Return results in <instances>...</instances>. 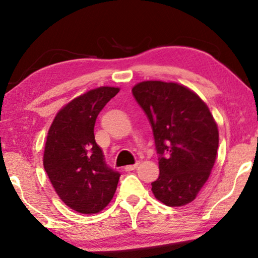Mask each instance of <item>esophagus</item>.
<instances>
[{"mask_svg":"<svg viewBox=\"0 0 258 258\" xmlns=\"http://www.w3.org/2000/svg\"><path fill=\"white\" fill-rule=\"evenodd\" d=\"M137 165H139V163H135V164H132V165H126V167H124V170L125 171H133L137 168Z\"/></svg>","mask_w":258,"mask_h":258,"instance_id":"34e87169","label":"esophagus"}]
</instances>
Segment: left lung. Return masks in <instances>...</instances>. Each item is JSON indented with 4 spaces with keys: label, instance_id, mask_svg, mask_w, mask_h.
Here are the masks:
<instances>
[{
    "label": "left lung",
    "instance_id": "1",
    "mask_svg": "<svg viewBox=\"0 0 258 258\" xmlns=\"http://www.w3.org/2000/svg\"><path fill=\"white\" fill-rule=\"evenodd\" d=\"M133 95L153 128L160 176L155 197L168 207L196 199L216 160L218 129L207 104L184 86L144 81Z\"/></svg>",
    "mask_w": 258,
    "mask_h": 258
}]
</instances>
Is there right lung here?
I'll list each match as a JSON object with an SVG mask.
<instances>
[{
	"instance_id": "obj_1",
	"label": "right lung",
	"mask_w": 258,
	"mask_h": 258,
	"mask_svg": "<svg viewBox=\"0 0 258 258\" xmlns=\"http://www.w3.org/2000/svg\"><path fill=\"white\" fill-rule=\"evenodd\" d=\"M119 91L100 87L74 98L54 118L45 142L43 165L55 191L80 214H96L110 202L118 171L105 163L95 141L97 115Z\"/></svg>"
}]
</instances>
